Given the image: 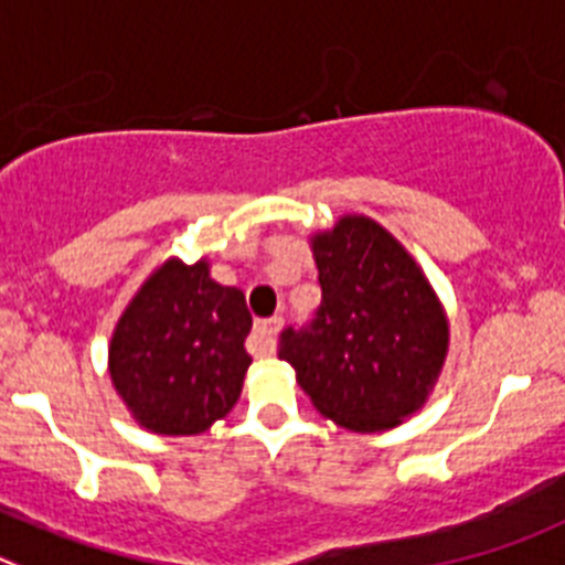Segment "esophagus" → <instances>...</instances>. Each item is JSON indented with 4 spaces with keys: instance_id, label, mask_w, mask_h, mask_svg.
<instances>
[{
    "instance_id": "1",
    "label": "esophagus",
    "mask_w": 565,
    "mask_h": 565,
    "mask_svg": "<svg viewBox=\"0 0 565 565\" xmlns=\"http://www.w3.org/2000/svg\"><path fill=\"white\" fill-rule=\"evenodd\" d=\"M284 320L281 318H267V320H258L253 326V334H250V351L256 356H273L276 354V334L281 329Z\"/></svg>"
}]
</instances>
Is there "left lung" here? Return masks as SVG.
Returning <instances> with one entry per match:
<instances>
[{"instance_id": "1", "label": "left lung", "mask_w": 565, "mask_h": 565, "mask_svg": "<svg viewBox=\"0 0 565 565\" xmlns=\"http://www.w3.org/2000/svg\"><path fill=\"white\" fill-rule=\"evenodd\" d=\"M323 289L307 329L278 356L334 424L382 431L418 413L449 354V318L407 247L365 214L312 236Z\"/></svg>"}]
</instances>
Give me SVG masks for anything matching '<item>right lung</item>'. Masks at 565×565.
Segmentation results:
<instances>
[{"mask_svg":"<svg viewBox=\"0 0 565 565\" xmlns=\"http://www.w3.org/2000/svg\"><path fill=\"white\" fill-rule=\"evenodd\" d=\"M245 295L209 276V262L167 258L141 284L108 345L116 393L156 435H200L234 409L250 367Z\"/></svg>","mask_w":565,"mask_h":565,"instance_id":"right-lung-1","label":"right lung"}]
</instances>
